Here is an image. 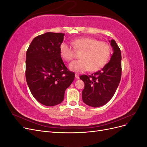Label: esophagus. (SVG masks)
<instances>
[{
    "mask_svg": "<svg viewBox=\"0 0 147 147\" xmlns=\"http://www.w3.org/2000/svg\"><path fill=\"white\" fill-rule=\"evenodd\" d=\"M75 78H76V79L79 78V75L78 74H75Z\"/></svg>",
    "mask_w": 147,
    "mask_h": 147,
    "instance_id": "obj_1",
    "label": "esophagus"
}]
</instances>
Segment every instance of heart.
I'll list each match as a JSON object with an SVG mask.
<instances>
[{
    "label": "heart",
    "mask_w": 147,
    "mask_h": 147,
    "mask_svg": "<svg viewBox=\"0 0 147 147\" xmlns=\"http://www.w3.org/2000/svg\"><path fill=\"white\" fill-rule=\"evenodd\" d=\"M72 45L63 42L59 46V53L62 58L69 62L72 60L75 50L83 51L80 60L72 61L69 64V69L75 72H84L90 69L91 72L101 69L107 63L112 53V48L109 43L99 42L91 37H80L75 39Z\"/></svg>",
    "instance_id": "b5f03b06"
}]
</instances>
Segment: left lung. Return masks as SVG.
I'll return each instance as SVG.
<instances>
[{"instance_id":"left-lung-1","label":"left lung","mask_w":147,"mask_h":147,"mask_svg":"<svg viewBox=\"0 0 147 147\" xmlns=\"http://www.w3.org/2000/svg\"><path fill=\"white\" fill-rule=\"evenodd\" d=\"M113 53L109 63L101 70L87 76L81 75L84 83L82 99L84 104L98 107L105 105L112 98L121 77V53L113 39L109 40Z\"/></svg>"}]
</instances>
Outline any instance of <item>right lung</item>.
Instances as JSON below:
<instances>
[{"label":"right lung","instance_id":"add662e5","mask_svg":"<svg viewBox=\"0 0 147 147\" xmlns=\"http://www.w3.org/2000/svg\"><path fill=\"white\" fill-rule=\"evenodd\" d=\"M64 34L47 32L35 37L26 52V79L34 98L46 106L61 103L75 74L59 53Z\"/></svg>","mask_w":147,"mask_h":147}]
</instances>
